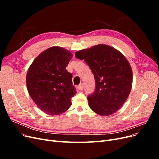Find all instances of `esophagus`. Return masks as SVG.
<instances>
[{"mask_svg": "<svg viewBox=\"0 0 159 159\" xmlns=\"http://www.w3.org/2000/svg\"><path fill=\"white\" fill-rule=\"evenodd\" d=\"M78 89L79 90H80V91L83 90V89H84V85H83V84H80L79 85H78Z\"/></svg>", "mask_w": 159, "mask_h": 159, "instance_id": "esophagus-1", "label": "esophagus"}]
</instances>
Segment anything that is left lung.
Masks as SVG:
<instances>
[{
    "label": "left lung",
    "mask_w": 159,
    "mask_h": 159,
    "mask_svg": "<svg viewBox=\"0 0 159 159\" xmlns=\"http://www.w3.org/2000/svg\"><path fill=\"white\" fill-rule=\"evenodd\" d=\"M75 56L84 60L94 75L95 89L88 97L91 109L102 116L116 112L126 102L132 88L133 71L126 57L106 44L78 51Z\"/></svg>",
    "instance_id": "left-lung-1"
}]
</instances>
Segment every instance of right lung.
<instances>
[{"label":"right lung","instance_id":"right-lung-1","mask_svg":"<svg viewBox=\"0 0 159 159\" xmlns=\"http://www.w3.org/2000/svg\"><path fill=\"white\" fill-rule=\"evenodd\" d=\"M73 57L69 50L53 46L34 60L26 74V87L32 99L43 112L50 115L64 113L76 93L72 74L66 66Z\"/></svg>","mask_w":159,"mask_h":159}]
</instances>
